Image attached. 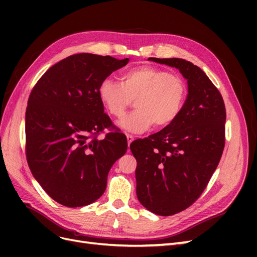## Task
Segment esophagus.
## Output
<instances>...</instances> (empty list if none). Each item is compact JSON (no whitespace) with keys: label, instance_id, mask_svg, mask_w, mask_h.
I'll list each match as a JSON object with an SVG mask.
<instances>
[{"label":"esophagus","instance_id":"34e87169","mask_svg":"<svg viewBox=\"0 0 257 257\" xmlns=\"http://www.w3.org/2000/svg\"><path fill=\"white\" fill-rule=\"evenodd\" d=\"M126 139H127V144H128V147H130L131 143L134 141V136L133 135H130V134H126Z\"/></svg>","mask_w":257,"mask_h":257}]
</instances>
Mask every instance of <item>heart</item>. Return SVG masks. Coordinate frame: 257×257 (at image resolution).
I'll return each mask as SVG.
<instances>
[{"label": "heart", "instance_id": "obj_1", "mask_svg": "<svg viewBox=\"0 0 257 257\" xmlns=\"http://www.w3.org/2000/svg\"><path fill=\"white\" fill-rule=\"evenodd\" d=\"M122 82L111 77L100 81L98 97L105 109L122 118L136 98L137 109L119 125L131 133H144L154 124L166 127L180 115L186 98V84L180 76L151 65H141L122 75Z\"/></svg>", "mask_w": 257, "mask_h": 257}]
</instances>
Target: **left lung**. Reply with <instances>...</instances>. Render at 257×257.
I'll return each mask as SVG.
<instances>
[{"instance_id":"left-lung-1","label":"left lung","mask_w":257,"mask_h":257,"mask_svg":"<svg viewBox=\"0 0 257 257\" xmlns=\"http://www.w3.org/2000/svg\"><path fill=\"white\" fill-rule=\"evenodd\" d=\"M178 68L189 94L177 120L130 148L137 161L136 193L149 211H183L204 192L225 146L226 110L220 91L201 69L183 59L149 58Z\"/></svg>"}]
</instances>
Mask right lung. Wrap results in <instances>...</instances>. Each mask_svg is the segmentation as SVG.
Instances as JSON below:
<instances>
[{
	"instance_id": "add662e5",
	"label": "right lung",
	"mask_w": 257,
	"mask_h": 257,
	"mask_svg": "<svg viewBox=\"0 0 257 257\" xmlns=\"http://www.w3.org/2000/svg\"><path fill=\"white\" fill-rule=\"evenodd\" d=\"M128 63L110 56L78 53L51 66L36 84L26 111V154L44 191L69 207L87 206L103 195L113 163L127 141L113 127L98 97V85ZM112 129L105 139L97 136Z\"/></svg>"
}]
</instances>
